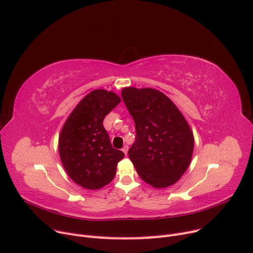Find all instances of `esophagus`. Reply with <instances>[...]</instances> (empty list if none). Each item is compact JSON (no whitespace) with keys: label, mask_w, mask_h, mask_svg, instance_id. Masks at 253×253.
I'll use <instances>...</instances> for the list:
<instances>
[{"label":"esophagus","mask_w":253,"mask_h":253,"mask_svg":"<svg viewBox=\"0 0 253 253\" xmlns=\"http://www.w3.org/2000/svg\"><path fill=\"white\" fill-rule=\"evenodd\" d=\"M122 151L125 153V155H127V153H128V146H127V145H125V146L123 147Z\"/></svg>","instance_id":"1"}]
</instances>
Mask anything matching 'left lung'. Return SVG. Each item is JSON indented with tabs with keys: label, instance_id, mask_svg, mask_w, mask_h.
<instances>
[{
	"label": "left lung",
	"instance_id": "obj_1",
	"mask_svg": "<svg viewBox=\"0 0 253 253\" xmlns=\"http://www.w3.org/2000/svg\"><path fill=\"white\" fill-rule=\"evenodd\" d=\"M123 101L135 124L128 151L139 177L153 187H168L188 169L194 146L188 123L172 101L154 89L126 87Z\"/></svg>",
	"mask_w": 253,
	"mask_h": 253
}]
</instances>
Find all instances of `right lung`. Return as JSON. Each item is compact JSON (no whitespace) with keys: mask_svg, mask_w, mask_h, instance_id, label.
<instances>
[{"mask_svg":"<svg viewBox=\"0 0 253 253\" xmlns=\"http://www.w3.org/2000/svg\"><path fill=\"white\" fill-rule=\"evenodd\" d=\"M121 99L113 92L95 90L78 104L61 131L59 152L64 169L82 187L99 189L111 183L125 154L112 146L103 120Z\"/></svg>","mask_w":253,"mask_h":253,"instance_id":"obj_1","label":"right lung"}]
</instances>
